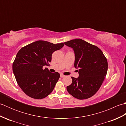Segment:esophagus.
Returning a JSON list of instances; mask_svg holds the SVG:
<instances>
[{"instance_id":"34e87169","label":"esophagus","mask_w":126,"mask_h":126,"mask_svg":"<svg viewBox=\"0 0 126 126\" xmlns=\"http://www.w3.org/2000/svg\"><path fill=\"white\" fill-rule=\"evenodd\" d=\"M60 76H61V77H62V78H63V77H64L65 76L64 75H63V74H61L60 75Z\"/></svg>"}]
</instances>
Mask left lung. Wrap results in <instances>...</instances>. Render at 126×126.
Wrapping results in <instances>:
<instances>
[{
	"instance_id": "1",
	"label": "left lung",
	"mask_w": 126,
	"mask_h": 126,
	"mask_svg": "<svg viewBox=\"0 0 126 126\" xmlns=\"http://www.w3.org/2000/svg\"><path fill=\"white\" fill-rule=\"evenodd\" d=\"M73 49L75 68L78 69L79 77H71L72 83L67 86L68 93L79 100L92 97L100 89L107 75L108 62L100 49L81 39L64 42Z\"/></svg>"
}]
</instances>
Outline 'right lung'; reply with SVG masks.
<instances>
[{
  "instance_id": "right-lung-1",
  "label": "right lung",
  "mask_w": 126,
  "mask_h": 126,
  "mask_svg": "<svg viewBox=\"0 0 126 126\" xmlns=\"http://www.w3.org/2000/svg\"><path fill=\"white\" fill-rule=\"evenodd\" d=\"M63 46V43L38 41L18 52L12 64L13 72L18 85L29 97L42 99L52 92L60 75L57 72L50 73L43 66L51 61L52 53Z\"/></svg>"
}]
</instances>
